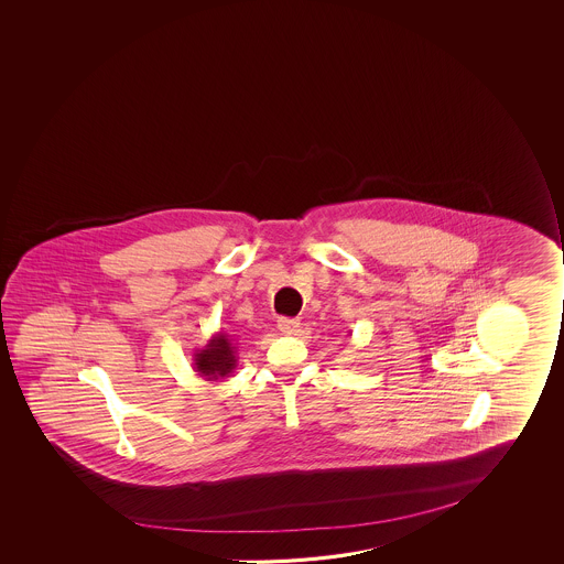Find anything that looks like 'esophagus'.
I'll list each match as a JSON object with an SVG mask.
<instances>
[{
	"instance_id": "obj_1",
	"label": "esophagus",
	"mask_w": 564,
	"mask_h": 564,
	"mask_svg": "<svg viewBox=\"0 0 564 564\" xmlns=\"http://www.w3.org/2000/svg\"><path fill=\"white\" fill-rule=\"evenodd\" d=\"M299 321H295V318H279L278 326L279 330L283 334H295L296 330H299Z\"/></svg>"
}]
</instances>
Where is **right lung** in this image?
I'll return each mask as SVG.
<instances>
[{
    "instance_id": "1",
    "label": "right lung",
    "mask_w": 564,
    "mask_h": 564,
    "mask_svg": "<svg viewBox=\"0 0 564 564\" xmlns=\"http://www.w3.org/2000/svg\"><path fill=\"white\" fill-rule=\"evenodd\" d=\"M238 366L236 346L228 334L216 333L210 340L206 341L204 348L194 350L193 368L198 378L204 381H218V379L230 378Z\"/></svg>"
}]
</instances>
